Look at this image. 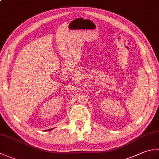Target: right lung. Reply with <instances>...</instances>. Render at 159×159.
<instances>
[{"label":"right lung","mask_w":159,"mask_h":159,"mask_svg":"<svg viewBox=\"0 0 159 159\" xmlns=\"http://www.w3.org/2000/svg\"><path fill=\"white\" fill-rule=\"evenodd\" d=\"M51 129H52V128H51ZM51 129H48V130H51Z\"/></svg>","instance_id":"right-lung-1"}]
</instances>
